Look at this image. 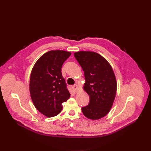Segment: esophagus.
<instances>
[{
  "mask_svg": "<svg viewBox=\"0 0 151 151\" xmlns=\"http://www.w3.org/2000/svg\"><path fill=\"white\" fill-rule=\"evenodd\" d=\"M72 88H73V89H74V91H75V92H76L78 91V86L77 84H75L74 86H72Z\"/></svg>",
  "mask_w": 151,
  "mask_h": 151,
  "instance_id": "34e87169",
  "label": "esophagus"
}]
</instances>
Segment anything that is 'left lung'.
Segmentation results:
<instances>
[{
    "instance_id": "left-lung-1",
    "label": "left lung",
    "mask_w": 151,
    "mask_h": 151,
    "mask_svg": "<svg viewBox=\"0 0 151 151\" xmlns=\"http://www.w3.org/2000/svg\"><path fill=\"white\" fill-rule=\"evenodd\" d=\"M74 55L84 72L83 89L90 98L88 105L82 108V112L90 119H99L109 112L115 99L117 82L113 70L97 52L78 51Z\"/></svg>"
}]
</instances>
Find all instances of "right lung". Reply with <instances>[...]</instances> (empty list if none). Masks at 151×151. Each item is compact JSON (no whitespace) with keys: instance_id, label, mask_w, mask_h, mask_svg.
I'll return each instance as SVG.
<instances>
[{"instance_id":"add662e5","label":"right lung","mask_w":151,"mask_h":151,"mask_svg":"<svg viewBox=\"0 0 151 151\" xmlns=\"http://www.w3.org/2000/svg\"><path fill=\"white\" fill-rule=\"evenodd\" d=\"M71 52L62 50H52L40 58L31 71L30 94L35 107L46 117L59 114L62 103L70 98L65 81L61 68Z\"/></svg>"}]
</instances>
